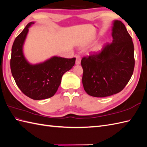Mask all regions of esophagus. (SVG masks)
I'll return each instance as SVG.
<instances>
[{
  "instance_id": "esophagus-1",
  "label": "esophagus",
  "mask_w": 147,
  "mask_h": 147,
  "mask_svg": "<svg viewBox=\"0 0 147 147\" xmlns=\"http://www.w3.org/2000/svg\"><path fill=\"white\" fill-rule=\"evenodd\" d=\"M81 58L80 56H76V65H80L81 64Z\"/></svg>"
}]
</instances>
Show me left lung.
<instances>
[{"label":"left lung","instance_id":"obj_1","mask_svg":"<svg viewBox=\"0 0 147 147\" xmlns=\"http://www.w3.org/2000/svg\"><path fill=\"white\" fill-rule=\"evenodd\" d=\"M113 41L100 52L83 57L82 82L91 96L103 98L120 92L127 84L135 66L134 46L127 28L120 20L113 21Z\"/></svg>","mask_w":147,"mask_h":147}]
</instances>
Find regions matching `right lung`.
I'll list each match as a JSON object with an SVG mask.
<instances>
[{"label": "right lung", "mask_w": 147, "mask_h": 147, "mask_svg": "<svg viewBox=\"0 0 147 147\" xmlns=\"http://www.w3.org/2000/svg\"><path fill=\"white\" fill-rule=\"evenodd\" d=\"M27 24L16 37L12 47L11 69L16 84L27 96L35 100L53 96L59 88L63 75L74 65L76 58L54 56L37 64L29 63L24 54V45L30 27Z\"/></svg>", "instance_id": "add662e5"}]
</instances>
